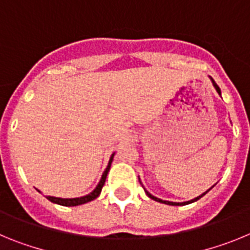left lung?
<instances>
[{
    "label": "left lung",
    "instance_id": "1",
    "mask_svg": "<svg viewBox=\"0 0 250 250\" xmlns=\"http://www.w3.org/2000/svg\"><path fill=\"white\" fill-rule=\"evenodd\" d=\"M211 81H213V85L215 86L216 91H218V92H219V94H220V89H219V86L216 85V83H215V81L213 80V79H211ZM213 187H214V185H213ZM213 187H211V188H213ZM211 188H210V189H211ZM210 189H209V190H210ZM209 190H208V191H209ZM208 191H205L204 194H202V195H199V196H198V198H195V199L190 200V202H185V203H173V202H167V200H161V199H159V198H156V196L151 195V194H150L149 191H146V190H145V193H146V195L149 196V198H151V199L156 200V202H159V203H164V204H167V205H185V204H190V203H193V202H196V200H198V199H200V198H202V196H204L205 194L208 193Z\"/></svg>",
    "mask_w": 250,
    "mask_h": 250
}]
</instances>
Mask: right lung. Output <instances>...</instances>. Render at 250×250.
I'll use <instances>...</instances> for the list:
<instances>
[{
	"instance_id": "1",
	"label": "right lung",
	"mask_w": 250,
	"mask_h": 250,
	"mask_svg": "<svg viewBox=\"0 0 250 250\" xmlns=\"http://www.w3.org/2000/svg\"><path fill=\"white\" fill-rule=\"evenodd\" d=\"M112 158H114V154H112L111 158H110L109 165H107L106 170H105V171H104L103 176H101L100 183H99V184H98V187L95 188V190L92 191V193L87 194V195H85V196H81V198H72V199H62V198H55V196H46V198H47V199L50 200V202L56 203V204H60V205H63V207H76V205L85 204V203H89V202H91V200L96 199V198H98V196L100 195L101 189H103L104 184H105L106 176H107V173H109L110 167H111Z\"/></svg>"
}]
</instances>
